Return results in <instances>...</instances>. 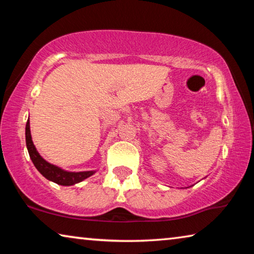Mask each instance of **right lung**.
I'll use <instances>...</instances> for the list:
<instances>
[{"label":"right lung","instance_id":"1","mask_svg":"<svg viewBox=\"0 0 254 254\" xmlns=\"http://www.w3.org/2000/svg\"><path fill=\"white\" fill-rule=\"evenodd\" d=\"M25 142H27V149H28L29 156L31 158L34 167H36L37 170L39 171L45 178L50 180V182L62 185V186H71V185L83 182V180L91 177L92 175L96 173L95 170L79 171V173L67 171L53 165V163L46 161L45 159L40 156V153L37 151V149L32 142L29 120L27 121V126H25Z\"/></svg>","mask_w":254,"mask_h":254}]
</instances>
